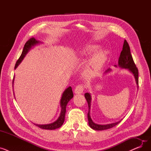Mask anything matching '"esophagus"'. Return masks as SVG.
<instances>
[{
	"label": "esophagus",
	"instance_id": "1",
	"mask_svg": "<svg viewBox=\"0 0 151 151\" xmlns=\"http://www.w3.org/2000/svg\"><path fill=\"white\" fill-rule=\"evenodd\" d=\"M84 91V87L82 85H78L76 87V88L75 89L74 92L76 94H79V93H82Z\"/></svg>",
	"mask_w": 151,
	"mask_h": 151
}]
</instances>
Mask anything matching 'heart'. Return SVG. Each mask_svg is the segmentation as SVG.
Segmentation results:
<instances>
[{
  "label": "heart",
  "instance_id": "1",
  "mask_svg": "<svg viewBox=\"0 0 151 151\" xmlns=\"http://www.w3.org/2000/svg\"><path fill=\"white\" fill-rule=\"evenodd\" d=\"M100 45L91 44L87 45L78 51V55L80 58H88L93 55L87 63L83 71V76L86 79L91 78L104 67L107 60L108 52L105 50H100Z\"/></svg>",
  "mask_w": 151,
  "mask_h": 151
}]
</instances>
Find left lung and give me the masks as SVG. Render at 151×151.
<instances>
[{
	"mask_svg": "<svg viewBox=\"0 0 151 151\" xmlns=\"http://www.w3.org/2000/svg\"><path fill=\"white\" fill-rule=\"evenodd\" d=\"M118 67H120L121 68H124V69H127L130 73H132L133 75L134 80H135L136 84L138 86V70L135 64H134V61L133 60L132 56L130 53V46L125 40H124L123 47H122V50L121 52L120 56L118 60ZM116 67H117V65H114ZM112 70L111 68H108L107 70L105 71L104 74L108 73L109 72H111ZM84 97L88 101V107H89V111L88 113V119L89 121V125L90 127L95 130H106L113 127L115 125H117L119 123L121 120L119 121L116 122L108 124H97L94 123L93 121L92 120L91 117V113H90V110H91V95L90 93L87 92L84 94Z\"/></svg>",
	"mask_w": 151,
	"mask_h": 151,
	"instance_id": "8db88e82",
	"label": "left lung"
}]
</instances>
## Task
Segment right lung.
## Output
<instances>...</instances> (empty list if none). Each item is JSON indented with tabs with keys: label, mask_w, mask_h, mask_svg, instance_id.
Wrapping results in <instances>:
<instances>
[{
	"label": "right lung",
	"mask_w": 151,
	"mask_h": 151,
	"mask_svg": "<svg viewBox=\"0 0 151 151\" xmlns=\"http://www.w3.org/2000/svg\"><path fill=\"white\" fill-rule=\"evenodd\" d=\"M42 43L41 42H40L39 40H37L34 37L30 38L29 40L26 43L24 47L22 54L21 55V56L19 57V59L17 60V63H16V65L14 67V69L17 68L18 65L20 64L21 62L22 61L24 58H25L26 55L28 53V52L33 47L38 45ZM14 84V79L13 80V84ZM73 97V93L72 91V89H71V86L68 87V88H67L64 92H63L62 95V97L60 101V105L61 107V111L60 113V115L59 117L58 118V119L51 123V124H34L36 126L38 127L41 128L42 129H45V130H54L58 129L63 124V122H64L65 120V112H66V107L68 103V101Z\"/></svg>",
	"instance_id": "1"
}]
</instances>
